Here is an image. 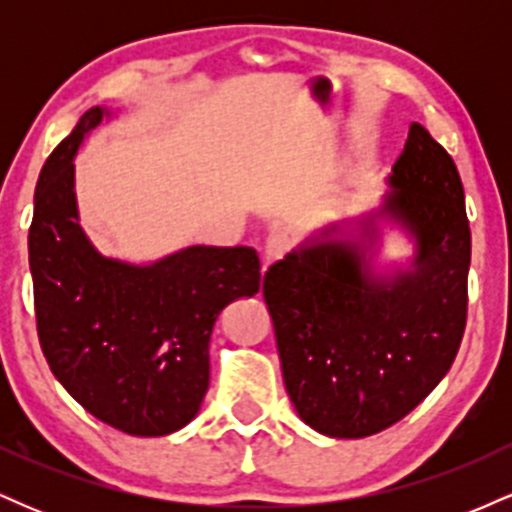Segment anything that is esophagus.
<instances>
[{
	"label": "esophagus",
	"instance_id": "obj_1",
	"mask_svg": "<svg viewBox=\"0 0 512 512\" xmlns=\"http://www.w3.org/2000/svg\"><path fill=\"white\" fill-rule=\"evenodd\" d=\"M291 248V238L286 236V233L276 231L272 236L267 238V243H264V269L269 267V264L281 260V257L286 255Z\"/></svg>",
	"mask_w": 512,
	"mask_h": 512
}]
</instances>
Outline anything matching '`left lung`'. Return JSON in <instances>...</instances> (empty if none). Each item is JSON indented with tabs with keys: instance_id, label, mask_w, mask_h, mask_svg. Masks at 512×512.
I'll list each match as a JSON object with an SVG mask.
<instances>
[{
	"instance_id": "8db88e82",
	"label": "left lung",
	"mask_w": 512,
	"mask_h": 512,
	"mask_svg": "<svg viewBox=\"0 0 512 512\" xmlns=\"http://www.w3.org/2000/svg\"><path fill=\"white\" fill-rule=\"evenodd\" d=\"M385 211L416 238L414 272L378 279L366 252L322 231L264 274L284 385L301 419L366 438L419 407L445 378L467 325L472 233L460 173L419 122L390 175Z\"/></svg>"
}]
</instances>
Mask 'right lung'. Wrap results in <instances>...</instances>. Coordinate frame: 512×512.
Returning a JSON list of instances; mask_svg holds the SVG:
<instances>
[{
    "label": "right lung",
    "instance_id": "add662e5",
    "mask_svg": "<svg viewBox=\"0 0 512 512\" xmlns=\"http://www.w3.org/2000/svg\"><path fill=\"white\" fill-rule=\"evenodd\" d=\"M103 115L84 113L40 170L28 231L35 325L52 375L88 414L129 436H168L195 419L216 317L260 291V257L243 245H192L149 267L98 255L79 226L72 158Z\"/></svg>",
    "mask_w": 512,
    "mask_h": 512
}]
</instances>
